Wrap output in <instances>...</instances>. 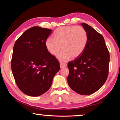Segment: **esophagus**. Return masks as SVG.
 <instances>
[{
    "label": "esophagus",
    "mask_w": 120,
    "mask_h": 120,
    "mask_svg": "<svg viewBox=\"0 0 120 120\" xmlns=\"http://www.w3.org/2000/svg\"><path fill=\"white\" fill-rule=\"evenodd\" d=\"M67 66V64L65 63H60V68H64Z\"/></svg>",
    "instance_id": "1"
}]
</instances>
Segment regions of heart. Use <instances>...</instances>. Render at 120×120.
I'll return each mask as SVG.
<instances>
[{
  "instance_id": "obj_1",
  "label": "heart",
  "mask_w": 120,
  "mask_h": 120,
  "mask_svg": "<svg viewBox=\"0 0 120 120\" xmlns=\"http://www.w3.org/2000/svg\"><path fill=\"white\" fill-rule=\"evenodd\" d=\"M53 39L48 38L45 41V47L53 56L57 55L61 62L67 61L72 56H79L86 48L88 35L86 30L81 26H62L57 28L53 33Z\"/></svg>"
}]
</instances>
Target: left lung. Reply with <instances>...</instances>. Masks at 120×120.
<instances>
[{
	"label": "left lung",
	"instance_id": "1",
	"mask_svg": "<svg viewBox=\"0 0 120 120\" xmlns=\"http://www.w3.org/2000/svg\"><path fill=\"white\" fill-rule=\"evenodd\" d=\"M81 25L87 32L88 41L82 53L68 63L67 82L75 92L88 95L96 92L106 82L109 54L103 36L88 24Z\"/></svg>",
	"mask_w": 120,
	"mask_h": 120
}]
</instances>
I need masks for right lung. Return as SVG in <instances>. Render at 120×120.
Masks as SVG:
<instances>
[{"mask_svg": "<svg viewBox=\"0 0 120 120\" xmlns=\"http://www.w3.org/2000/svg\"><path fill=\"white\" fill-rule=\"evenodd\" d=\"M52 30L34 26L26 30L14 44L12 72L20 90L30 96H40L49 90L59 63L45 47Z\"/></svg>", "mask_w": 120, "mask_h": 120, "instance_id": "1", "label": "right lung"}]
</instances>
